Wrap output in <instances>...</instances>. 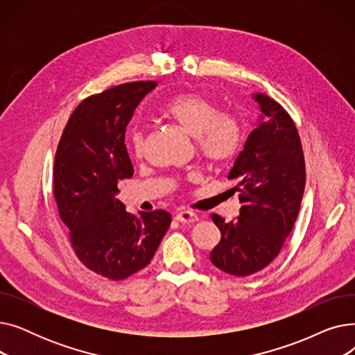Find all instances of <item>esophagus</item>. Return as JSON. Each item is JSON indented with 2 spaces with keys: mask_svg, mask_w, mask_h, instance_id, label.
Masks as SVG:
<instances>
[{
  "mask_svg": "<svg viewBox=\"0 0 355 355\" xmlns=\"http://www.w3.org/2000/svg\"><path fill=\"white\" fill-rule=\"evenodd\" d=\"M175 220H178L180 223H184V225H189V223H196L198 220V216L190 210H184L177 213Z\"/></svg>",
  "mask_w": 355,
  "mask_h": 355,
  "instance_id": "obj_1",
  "label": "esophagus"
}]
</instances>
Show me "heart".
Here are the masks:
<instances>
[{
	"instance_id": "1",
	"label": "heart",
	"mask_w": 355,
	"mask_h": 355,
	"mask_svg": "<svg viewBox=\"0 0 355 355\" xmlns=\"http://www.w3.org/2000/svg\"><path fill=\"white\" fill-rule=\"evenodd\" d=\"M162 114L197 138L201 154L213 164L232 161L243 145V126L237 116L229 112H220L217 102L201 93L187 92L175 95L164 105ZM130 146L137 155L144 153L142 129L132 130Z\"/></svg>"
}]
</instances>
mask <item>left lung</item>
<instances>
[{
	"instance_id": "left-lung-1",
	"label": "left lung",
	"mask_w": 355,
	"mask_h": 355,
	"mask_svg": "<svg viewBox=\"0 0 355 355\" xmlns=\"http://www.w3.org/2000/svg\"><path fill=\"white\" fill-rule=\"evenodd\" d=\"M260 121L229 173L237 180L240 216L225 221L211 214L221 233L211 263L234 276L266 268L293 229L305 189V159L288 112L265 93H256Z\"/></svg>"
}]
</instances>
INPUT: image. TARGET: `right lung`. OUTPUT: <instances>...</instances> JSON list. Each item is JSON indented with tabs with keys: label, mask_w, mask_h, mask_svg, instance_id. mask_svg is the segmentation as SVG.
Segmentation results:
<instances>
[{
	"label": "right lung",
	"mask_w": 355,
	"mask_h": 355,
	"mask_svg": "<svg viewBox=\"0 0 355 355\" xmlns=\"http://www.w3.org/2000/svg\"><path fill=\"white\" fill-rule=\"evenodd\" d=\"M157 82L110 87L73 110L54 157L53 191L71 248L80 262L122 281L154 257L171 225L165 210L126 211L118 182L134 175L125 132L135 107Z\"/></svg>",
	"instance_id": "obj_1"
}]
</instances>
